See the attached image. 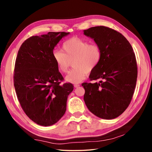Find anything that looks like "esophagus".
<instances>
[{
	"instance_id": "34e87169",
	"label": "esophagus",
	"mask_w": 152,
	"mask_h": 152,
	"mask_svg": "<svg viewBox=\"0 0 152 152\" xmlns=\"http://www.w3.org/2000/svg\"><path fill=\"white\" fill-rule=\"evenodd\" d=\"M74 88H78V87L80 86V84H74Z\"/></svg>"
}]
</instances>
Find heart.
Masks as SVG:
<instances>
[{
    "mask_svg": "<svg viewBox=\"0 0 152 152\" xmlns=\"http://www.w3.org/2000/svg\"><path fill=\"white\" fill-rule=\"evenodd\" d=\"M64 52L56 50L53 57L61 72L66 73L71 61L74 67L66 76L65 80L72 83H79L86 79L88 72H91L98 65L101 59V48L95 44L78 37H73L63 45Z\"/></svg>",
    "mask_w": 152,
    "mask_h": 152,
    "instance_id": "obj_1",
    "label": "heart"
}]
</instances>
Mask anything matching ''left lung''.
<instances>
[{"label": "left lung", "mask_w": 152, "mask_h": 152, "mask_svg": "<svg viewBox=\"0 0 152 152\" xmlns=\"http://www.w3.org/2000/svg\"><path fill=\"white\" fill-rule=\"evenodd\" d=\"M101 48V59L91 71V80L83 83V99L89 111L97 117H118L129 105L136 86L137 64L133 48L126 38L110 28L98 26L83 31Z\"/></svg>", "instance_id": "obj_1"}]
</instances>
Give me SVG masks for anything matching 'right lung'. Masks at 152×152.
I'll use <instances>...</instances> for the list:
<instances>
[{"label": "right lung", "instance_id": "1", "mask_svg": "<svg viewBox=\"0 0 152 152\" xmlns=\"http://www.w3.org/2000/svg\"><path fill=\"white\" fill-rule=\"evenodd\" d=\"M70 33L49 32L25 40L16 57L14 82L19 102L32 121L42 126L52 125L63 117L70 83L60 85L63 78L53 57L54 48Z\"/></svg>", "mask_w": 152, "mask_h": 152}]
</instances>
